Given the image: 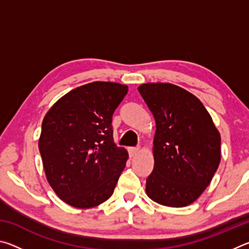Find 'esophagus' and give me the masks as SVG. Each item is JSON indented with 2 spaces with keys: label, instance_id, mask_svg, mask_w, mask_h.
I'll return each mask as SVG.
<instances>
[{
  "label": "esophagus",
  "instance_id": "34e87169",
  "mask_svg": "<svg viewBox=\"0 0 249 249\" xmlns=\"http://www.w3.org/2000/svg\"><path fill=\"white\" fill-rule=\"evenodd\" d=\"M140 150H141L140 147H130V148L128 149L129 156H130V157H135V156L140 153Z\"/></svg>",
  "mask_w": 249,
  "mask_h": 249
}]
</instances>
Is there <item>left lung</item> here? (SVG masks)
<instances>
[{
	"instance_id": "obj_1",
	"label": "left lung",
	"mask_w": 249,
	"mask_h": 249,
	"mask_svg": "<svg viewBox=\"0 0 249 249\" xmlns=\"http://www.w3.org/2000/svg\"><path fill=\"white\" fill-rule=\"evenodd\" d=\"M138 91L156 121L147 196L171 208L190 205L220 165V132L201 101L182 88L150 82L141 84Z\"/></svg>"
}]
</instances>
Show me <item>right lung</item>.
I'll return each instance as SVG.
<instances>
[{
	"mask_svg": "<svg viewBox=\"0 0 249 249\" xmlns=\"http://www.w3.org/2000/svg\"><path fill=\"white\" fill-rule=\"evenodd\" d=\"M128 91L116 82L75 88L48 109L38 147L54 193L77 209H90L114 192L128 159L113 140L112 115Z\"/></svg>",
	"mask_w": 249,
	"mask_h": 249,
	"instance_id": "obj_1",
	"label": "right lung"
}]
</instances>
